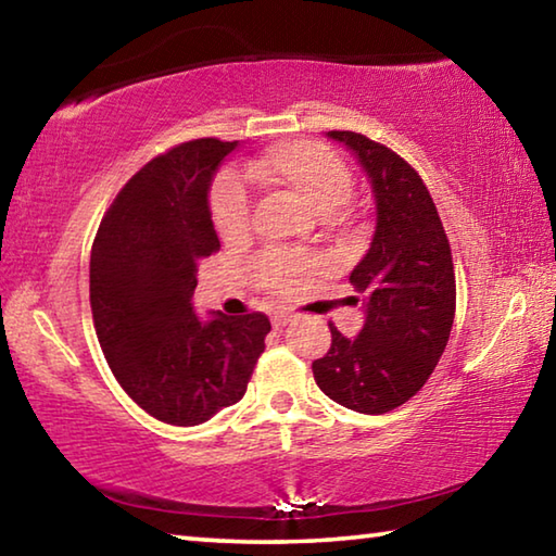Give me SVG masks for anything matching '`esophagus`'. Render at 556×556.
Segmentation results:
<instances>
[{
    "mask_svg": "<svg viewBox=\"0 0 556 556\" xmlns=\"http://www.w3.org/2000/svg\"><path fill=\"white\" fill-rule=\"evenodd\" d=\"M289 321H291V316H287V314L271 316V326H275V328H285Z\"/></svg>",
    "mask_w": 556,
    "mask_h": 556,
    "instance_id": "34e87169",
    "label": "esophagus"
}]
</instances>
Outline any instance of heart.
<instances>
[{
    "label": "heart",
    "mask_w": 556,
    "mask_h": 556,
    "mask_svg": "<svg viewBox=\"0 0 556 556\" xmlns=\"http://www.w3.org/2000/svg\"><path fill=\"white\" fill-rule=\"evenodd\" d=\"M250 176L269 191L294 201L318 218H331L353 191V178L341 156L316 142H281L269 147ZM213 225L225 242H240L250 232V199L235 176H223L211 199ZM301 265L287 257H265L257 265L262 285L287 291L294 285Z\"/></svg>",
    "instance_id": "obj_1"
}]
</instances>
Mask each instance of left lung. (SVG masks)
Instances as JSON below:
<instances>
[{"label": "left lung", "mask_w": 556, "mask_h": 556, "mask_svg": "<svg viewBox=\"0 0 556 556\" xmlns=\"http://www.w3.org/2000/svg\"><path fill=\"white\" fill-rule=\"evenodd\" d=\"M326 135L368 176L375 232L351 271L365 296L361 333L348 338L331 324V351L314 361V380L348 409L384 414L425 388L444 353L456 312L454 262L437 205L404 159L355 131Z\"/></svg>", "instance_id": "8db88e82"}]
</instances>
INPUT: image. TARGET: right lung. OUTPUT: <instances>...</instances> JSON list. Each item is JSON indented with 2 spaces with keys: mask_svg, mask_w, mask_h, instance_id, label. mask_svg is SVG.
Segmentation results:
<instances>
[{
  "mask_svg": "<svg viewBox=\"0 0 556 556\" xmlns=\"http://www.w3.org/2000/svg\"><path fill=\"white\" fill-rule=\"evenodd\" d=\"M238 142L195 139L156 156L117 193L90 255L98 341L131 400L195 427L240 402L271 331L265 314L199 316V262L220 250L211 186Z\"/></svg>",
  "mask_w": 556,
  "mask_h": 556,
  "instance_id": "right-lung-1",
  "label": "right lung"
}]
</instances>
